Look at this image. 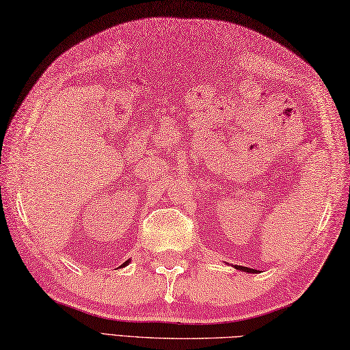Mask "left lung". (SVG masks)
Here are the masks:
<instances>
[{
  "mask_svg": "<svg viewBox=\"0 0 350 350\" xmlns=\"http://www.w3.org/2000/svg\"><path fill=\"white\" fill-rule=\"evenodd\" d=\"M234 269L237 271H242V272H250V273H257V269H251V267H245V266H237L234 265Z\"/></svg>",
  "mask_w": 350,
  "mask_h": 350,
  "instance_id": "1",
  "label": "left lung"
}]
</instances>
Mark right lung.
<instances>
[{
	"label": "right lung",
	"mask_w": 350,
	"mask_h": 350,
	"mask_svg": "<svg viewBox=\"0 0 350 350\" xmlns=\"http://www.w3.org/2000/svg\"><path fill=\"white\" fill-rule=\"evenodd\" d=\"M128 263H129V260H126V262L123 263V266H126V265H128Z\"/></svg>",
	"instance_id": "obj_1"
}]
</instances>
